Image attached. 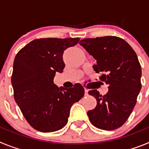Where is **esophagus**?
<instances>
[{
  "mask_svg": "<svg viewBox=\"0 0 149 149\" xmlns=\"http://www.w3.org/2000/svg\"><path fill=\"white\" fill-rule=\"evenodd\" d=\"M89 91L87 90V89H85V95H89Z\"/></svg>",
  "mask_w": 149,
  "mask_h": 149,
  "instance_id": "esophagus-1",
  "label": "esophagus"
}]
</instances>
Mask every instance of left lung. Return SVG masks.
Returning a JSON list of instances; mask_svg holds the SVG:
<instances>
[{"mask_svg": "<svg viewBox=\"0 0 149 149\" xmlns=\"http://www.w3.org/2000/svg\"><path fill=\"white\" fill-rule=\"evenodd\" d=\"M79 44L96 60L93 69L102 73L100 78L108 84V92L89 91L97 105L87 112L91 123L98 128L112 131L128 119L141 89V66L135 51L124 39L116 36L84 39Z\"/></svg>", "mask_w": 149, "mask_h": 149, "instance_id": "8db88e82", "label": "left lung"}]
</instances>
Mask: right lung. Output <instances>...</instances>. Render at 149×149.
Segmentation results:
<instances>
[{"mask_svg":"<svg viewBox=\"0 0 149 149\" xmlns=\"http://www.w3.org/2000/svg\"><path fill=\"white\" fill-rule=\"evenodd\" d=\"M79 38H47L30 42L14 60L11 81L15 101L30 125L41 132H54L68 122L72 104L83 98L80 84L66 89L54 84L65 68L64 51Z\"/></svg>","mask_w":149,"mask_h":149,"instance_id":"1","label":"right lung"}]
</instances>
